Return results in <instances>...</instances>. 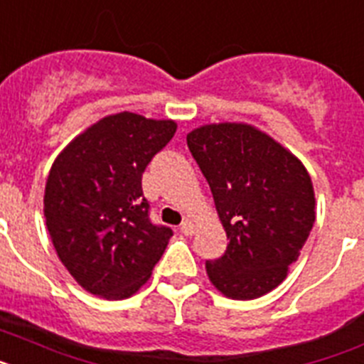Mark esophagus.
Masks as SVG:
<instances>
[{"label": "esophagus", "instance_id": "1", "mask_svg": "<svg viewBox=\"0 0 364 364\" xmlns=\"http://www.w3.org/2000/svg\"><path fill=\"white\" fill-rule=\"evenodd\" d=\"M179 229H181V233H185L187 237H191V235H194V224H192L191 220H185L181 225H179Z\"/></svg>", "mask_w": 364, "mask_h": 364}]
</instances>
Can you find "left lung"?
<instances>
[{"instance_id": "left-lung-1", "label": "left lung", "mask_w": 364, "mask_h": 364, "mask_svg": "<svg viewBox=\"0 0 364 364\" xmlns=\"http://www.w3.org/2000/svg\"><path fill=\"white\" fill-rule=\"evenodd\" d=\"M228 235L224 255L207 261L222 294L253 300L276 289L314 224V191L304 164L246 124H213L187 135Z\"/></svg>"}]
</instances>
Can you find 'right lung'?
<instances>
[{"instance_id": "1", "label": "right lung", "mask_w": 364, "mask_h": 364, "mask_svg": "<svg viewBox=\"0 0 364 364\" xmlns=\"http://www.w3.org/2000/svg\"><path fill=\"white\" fill-rule=\"evenodd\" d=\"M176 127L172 120L120 112L88 127L55 159L46 225L60 262L85 291L129 298L166 250L173 231L149 218L142 173Z\"/></svg>"}]
</instances>
